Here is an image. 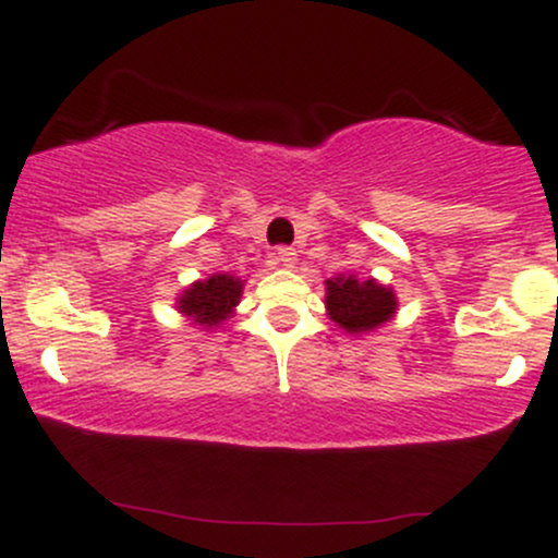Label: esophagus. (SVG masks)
Segmentation results:
<instances>
[{
	"mask_svg": "<svg viewBox=\"0 0 558 558\" xmlns=\"http://www.w3.org/2000/svg\"><path fill=\"white\" fill-rule=\"evenodd\" d=\"M275 259H278V265L293 267V265H296V252H293V248H288V246H280L278 254H275Z\"/></svg>",
	"mask_w": 558,
	"mask_h": 558,
	"instance_id": "esophagus-1",
	"label": "esophagus"
}]
</instances>
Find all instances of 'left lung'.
Instances as JSON below:
<instances>
[{
    "label": "left lung",
    "mask_w": 558,
    "mask_h": 558,
    "mask_svg": "<svg viewBox=\"0 0 558 558\" xmlns=\"http://www.w3.org/2000/svg\"><path fill=\"white\" fill-rule=\"evenodd\" d=\"M325 306L338 328L345 332H373L396 315V293L377 280L338 275L325 280Z\"/></svg>",
    "instance_id": "obj_1"
}]
</instances>
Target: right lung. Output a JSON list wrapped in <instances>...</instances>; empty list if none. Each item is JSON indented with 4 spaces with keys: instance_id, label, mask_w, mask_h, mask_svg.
Segmentation results:
<instances>
[{
    "instance_id": "add662e5",
    "label": "right lung",
    "mask_w": 558,
    "mask_h": 558,
    "mask_svg": "<svg viewBox=\"0 0 558 558\" xmlns=\"http://www.w3.org/2000/svg\"><path fill=\"white\" fill-rule=\"evenodd\" d=\"M243 293V280L233 275H209L207 280H196L178 299V312L194 319L204 330L217 328L233 315Z\"/></svg>"
}]
</instances>
